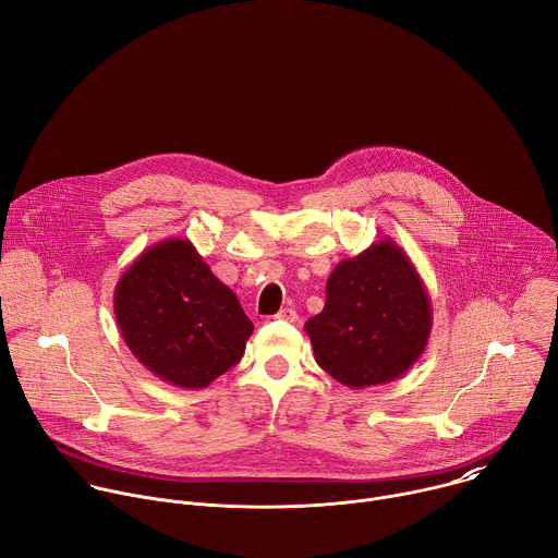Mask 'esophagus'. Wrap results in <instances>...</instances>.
Masks as SVG:
<instances>
[{"mask_svg":"<svg viewBox=\"0 0 558 558\" xmlns=\"http://www.w3.org/2000/svg\"><path fill=\"white\" fill-rule=\"evenodd\" d=\"M276 319H280V322H289V324H293V322H298V311H295V308H291V306H284V308H280V311H278V315H276Z\"/></svg>","mask_w":558,"mask_h":558,"instance_id":"esophagus-1","label":"esophagus"}]
</instances>
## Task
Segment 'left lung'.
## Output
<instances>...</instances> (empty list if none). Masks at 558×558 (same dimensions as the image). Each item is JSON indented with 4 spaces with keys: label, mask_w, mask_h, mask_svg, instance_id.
I'll use <instances>...</instances> for the list:
<instances>
[{
    "label": "left lung",
    "mask_w": 558,
    "mask_h": 558,
    "mask_svg": "<svg viewBox=\"0 0 558 558\" xmlns=\"http://www.w3.org/2000/svg\"><path fill=\"white\" fill-rule=\"evenodd\" d=\"M432 300L414 263L392 239L341 260L324 311L304 324L322 369L350 390L384 386L418 361L432 335Z\"/></svg>",
    "instance_id": "1"
}]
</instances>
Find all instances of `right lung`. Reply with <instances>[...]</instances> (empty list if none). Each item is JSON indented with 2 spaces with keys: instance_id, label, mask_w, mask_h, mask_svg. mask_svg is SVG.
<instances>
[{
  "instance_id": "add662e5",
  "label": "right lung",
  "mask_w": 558,
  "mask_h": 558,
  "mask_svg": "<svg viewBox=\"0 0 558 558\" xmlns=\"http://www.w3.org/2000/svg\"><path fill=\"white\" fill-rule=\"evenodd\" d=\"M120 335L150 373L204 390L241 361L254 324L189 239L146 247L113 291Z\"/></svg>"
}]
</instances>
